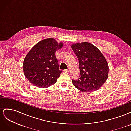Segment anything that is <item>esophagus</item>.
I'll use <instances>...</instances> for the list:
<instances>
[{"instance_id":"esophagus-1","label":"esophagus","mask_w":131,"mask_h":131,"mask_svg":"<svg viewBox=\"0 0 131 131\" xmlns=\"http://www.w3.org/2000/svg\"><path fill=\"white\" fill-rule=\"evenodd\" d=\"M69 71H70V69H68L64 70V72H69Z\"/></svg>"}]
</instances>
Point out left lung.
<instances>
[{"label": "left lung", "mask_w": 131, "mask_h": 131, "mask_svg": "<svg viewBox=\"0 0 131 131\" xmlns=\"http://www.w3.org/2000/svg\"><path fill=\"white\" fill-rule=\"evenodd\" d=\"M71 47L78 58L80 69V78L73 80L74 86L82 92L98 90L108 77L109 66L104 56L97 47L87 42Z\"/></svg>", "instance_id": "obj_1"}]
</instances>
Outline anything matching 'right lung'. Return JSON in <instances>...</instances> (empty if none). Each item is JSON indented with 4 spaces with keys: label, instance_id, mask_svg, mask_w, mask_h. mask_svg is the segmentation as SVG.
Listing matches in <instances>:
<instances>
[{
    "label": "right lung",
    "instance_id": "right-lung-1",
    "mask_svg": "<svg viewBox=\"0 0 131 131\" xmlns=\"http://www.w3.org/2000/svg\"><path fill=\"white\" fill-rule=\"evenodd\" d=\"M52 38L35 44L23 61V73L33 85L47 88L54 84L62 72L59 70L55 52L63 46Z\"/></svg>",
    "mask_w": 131,
    "mask_h": 131
}]
</instances>
